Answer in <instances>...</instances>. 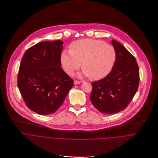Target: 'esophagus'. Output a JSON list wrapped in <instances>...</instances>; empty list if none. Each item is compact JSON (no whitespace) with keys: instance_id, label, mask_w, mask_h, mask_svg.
<instances>
[{"instance_id":"obj_1","label":"esophagus","mask_w":158,"mask_h":158,"mask_svg":"<svg viewBox=\"0 0 158 158\" xmlns=\"http://www.w3.org/2000/svg\"><path fill=\"white\" fill-rule=\"evenodd\" d=\"M82 81H79V80H74V84L75 85H77V84H79V83H81Z\"/></svg>"}]
</instances>
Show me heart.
Listing matches in <instances>:
<instances>
[{
    "mask_svg": "<svg viewBox=\"0 0 158 158\" xmlns=\"http://www.w3.org/2000/svg\"><path fill=\"white\" fill-rule=\"evenodd\" d=\"M116 60V52L110 44L101 40L83 39L73 42L70 51H64L61 61L65 72L72 75L81 67L83 73L91 79L100 80L112 70Z\"/></svg>",
    "mask_w": 158,
    "mask_h": 158,
    "instance_id": "heart-1",
    "label": "heart"
}]
</instances>
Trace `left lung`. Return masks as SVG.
<instances>
[{
  "mask_svg": "<svg viewBox=\"0 0 158 158\" xmlns=\"http://www.w3.org/2000/svg\"><path fill=\"white\" fill-rule=\"evenodd\" d=\"M116 60L111 72L104 78L92 82L90 100L100 112L111 114L127 108L136 94L139 70L135 57L123 45L112 40Z\"/></svg>",
  "mask_w": 158,
  "mask_h": 158,
  "instance_id": "left-lung-1",
  "label": "left lung"
}]
</instances>
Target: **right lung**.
<instances>
[{"instance_id": "1", "label": "right lung", "mask_w": 158, "mask_h": 158, "mask_svg": "<svg viewBox=\"0 0 158 158\" xmlns=\"http://www.w3.org/2000/svg\"><path fill=\"white\" fill-rule=\"evenodd\" d=\"M63 42H42L30 47L21 60L17 85L26 106L39 114L55 113L73 80L60 67Z\"/></svg>"}]
</instances>
